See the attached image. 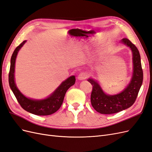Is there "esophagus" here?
<instances>
[{
  "instance_id": "esophagus-1",
  "label": "esophagus",
  "mask_w": 152,
  "mask_h": 152,
  "mask_svg": "<svg viewBox=\"0 0 152 152\" xmlns=\"http://www.w3.org/2000/svg\"><path fill=\"white\" fill-rule=\"evenodd\" d=\"M89 77V75L86 72H82L80 74L78 75V79L80 80H83L84 79H86L87 77Z\"/></svg>"
}]
</instances>
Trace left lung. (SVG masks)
Instances as JSON below:
<instances>
[{"instance_id":"obj_1","label":"left lung","mask_w":152,"mask_h":152,"mask_svg":"<svg viewBox=\"0 0 152 152\" xmlns=\"http://www.w3.org/2000/svg\"><path fill=\"white\" fill-rule=\"evenodd\" d=\"M121 42L130 48L132 53L133 74L128 86L119 94L109 95L104 93L97 81L93 79H88L93 86L91 104L95 110L102 114L115 113L131 107L135 102L143 80L138 49L127 38L122 39Z\"/></svg>"}]
</instances>
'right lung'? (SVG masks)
Returning <instances> with one entry per match:
<instances>
[{
	"mask_svg": "<svg viewBox=\"0 0 152 152\" xmlns=\"http://www.w3.org/2000/svg\"><path fill=\"white\" fill-rule=\"evenodd\" d=\"M26 42L25 40L18 45L12 54L10 70L9 73V84L18 103L25 110L37 115H49L58 111L61 107L67 90L75 84V77H68L47 98L36 100L26 98L18 89L15 81L16 58L19 50Z\"/></svg>",
	"mask_w": 152,
	"mask_h": 152,
	"instance_id": "right-lung-1",
	"label": "right lung"
}]
</instances>
